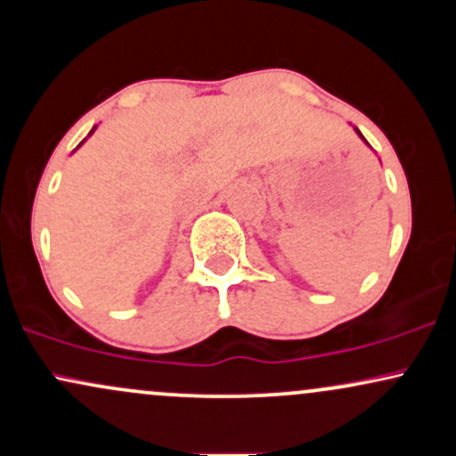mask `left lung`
<instances>
[{
    "instance_id": "left-lung-1",
    "label": "left lung",
    "mask_w": 456,
    "mask_h": 456,
    "mask_svg": "<svg viewBox=\"0 0 456 456\" xmlns=\"http://www.w3.org/2000/svg\"><path fill=\"white\" fill-rule=\"evenodd\" d=\"M354 130H355V134H358V137H360V139H362V141H364V145H369V141H366V139H364V137H362V133H360V130H358V128H355V126H354ZM369 148H370V145H369Z\"/></svg>"
}]
</instances>
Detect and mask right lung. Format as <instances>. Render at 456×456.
<instances>
[{"label": "right lung", "instance_id": "1", "mask_svg": "<svg viewBox=\"0 0 456 456\" xmlns=\"http://www.w3.org/2000/svg\"><path fill=\"white\" fill-rule=\"evenodd\" d=\"M94 130H96V126H94V128L90 130V134H87V137H92V134H94ZM83 143H86V139H83V141H81V143H78V148H81V145H83ZM78 148H77V150H78Z\"/></svg>", "mask_w": 456, "mask_h": 456}]
</instances>
